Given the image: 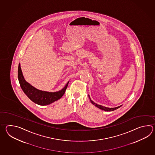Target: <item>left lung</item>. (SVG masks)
<instances>
[{
  "mask_svg": "<svg viewBox=\"0 0 155 155\" xmlns=\"http://www.w3.org/2000/svg\"><path fill=\"white\" fill-rule=\"evenodd\" d=\"M89 99H90V101H91V102L92 103V104H93L96 107H97V108L101 109V110H104V111H114V110H116V109H119V108H120V107L122 106H119L116 107H114V108H109V107H105V106H103L102 105H100L97 104H96L95 102H94V101H92V100L91 99V98H90V95H89Z\"/></svg>",
  "mask_w": 155,
  "mask_h": 155,
  "instance_id": "obj_1",
  "label": "left lung"
}]
</instances>
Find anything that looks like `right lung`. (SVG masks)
I'll use <instances>...</instances> for the list:
<instances>
[{"label": "right lung", "instance_id": "obj_1", "mask_svg": "<svg viewBox=\"0 0 155 155\" xmlns=\"http://www.w3.org/2000/svg\"><path fill=\"white\" fill-rule=\"evenodd\" d=\"M18 76L20 87L25 94L33 102L39 105H48L60 99L65 92L69 82L68 81L63 89L56 92H48L40 90L34 87L25 80L21 69L20 64L18 66Z\"/></svg>", "mask_w": 155, "mask_h": 155}]
</instances>
